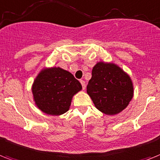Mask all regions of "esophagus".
Here are the masks:
<instances>
[{
  "instance_id": "1",
  "label": "esophagus",
  "mask_w": 160,
  "mask_h": 160,
  "mask_svg": "<svg viewBox=\"0 0 160 160\" xmlns=\"http://www.w3.org/2000/svg\"><path fill=\"white\" fill-rule=\"evenodd\" d=\"M80 84H82V88H83V89H85V82H84V80H80Z\"/></svg>"
}]
</instances>
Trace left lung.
Wrapping results in <instances>:
<instances>
[{
  "label": "left lung",
  "mask_w": 160,
  "mask_h": 160,
  "mask_svg": "<svg viewBox=\"0 0 160 160\" xmlns=\"http://www.w3.org/2000/svg\"><path fill=\"white\" fill-rule=\"evenodd\" d=\"M87 93L97 109L113 116L128 106L134 95V86L129 75L119 66L98 62L92 70Z\"/></svg>",
  "instance_id": "obj_1"
}]
</instances>
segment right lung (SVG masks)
Wrapping results in <instances>:
<instances>
[{
	"label": "right lung",
	"mask_w": 160,
	"mask_h": 160,
	"mask_svg": "<svg viewBox=\"0 0 160 160\" xmlns=\"http://www.w3.org/2000/svg\"><path fill=\"white\" fill-rule=\"evenodd\" d=\"M33 99L39 110L52 116L67 112L82 85L71 72L61 67H44L32 84Z\"/></svg>",
	"instance_id": "1"
}]
</instances>
